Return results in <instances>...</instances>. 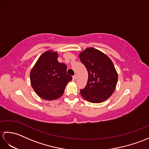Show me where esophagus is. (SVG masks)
I'll use <instances>...</instances> for the list:
<instances>
[{"instance_id":"esophagus-1","label":"esophagus","mask_w":149,"mask_h":149,"mask_svg":"<svg viewBox=\"0 0 149 149\" xmlns=\"http://www.w3.org/2000/svg\"><path fill=\"white\" fill-rule=\"evenodd\" d=\"M76 78H77V75L75 74L74 76H73V81H75V80H76Z\"/></svg>"}]
</instances>
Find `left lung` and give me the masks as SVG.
Returning a JSON list of instances; mask_svg holds the SVG:
<instances>
[{"label": "left lung", "instance_id": "1", "mask_svg": "<svg viewBox=\"0 0 149 149\" xmlns=\"http://www.w3.org/2000/svg\"><path fill=\"white\" fill-rule=\"evenodd\" d=\"M79 58L88 72L86 86L81 90V96L92 103L104 102L114 92L118 81L112 61L105 54L91 47L81 52Z\"/></svg>", "mask_w": 149, "mask_h": 149}]
</instances>
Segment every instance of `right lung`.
<instances>
[{"label": "right lung", "instance_id": "right-lung-1", "mask_svg": "<svg viewBox=\"0 0 149 149\" xmlns=\"http://www.w3.org/2000/svg\"><path fill=\"white\" fill-rule=\"evenodd\" d=\"M58 52L49 50L41 56L30 73L34 91L43 99L52 100L63 94L72 77L66 73V65L58 61Z\"/></svg>", "mask_w": 149, "mask_h": 149}]
</instances>
